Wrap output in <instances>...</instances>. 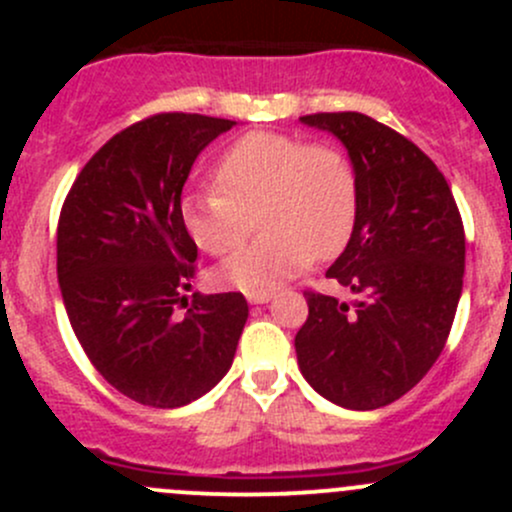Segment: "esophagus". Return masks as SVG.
I'll return each instance as SVG.
<instances>
[{
    "instance_id": "obj_1",
    "label": "esophagus",
    "mask_w": 512,
    "mask_h": 512,
    "mask_svg": "<svg viewBox=\"0 0 512 512\" xmlns=\"http://www.w3.org/2000/svg\"><path fill=\"white\" fill-rule=\"evenodd\" d=\"M272 299V292H262V294H250L247 297V302L250 304H267Z\"/></svg>"
}]
</instances>
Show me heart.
<instances>
[{
    "mask_svg": "<svg viewBox=\"0 0 512 512\" xmlns=\"http://www.w3.org/2000/svg\"><path fill=\"white\" fill-rule=\"evenodd\" d=\"M260 210L267 235L220 267V280L245 294L272 292L307 270L317 255L344 250L359 213L352 163L337 148L252 131L220 156L215 188L190 190L180 200L185 230L210 255L242 245Z\"/></svg>",
    "mask_w": 512,
    "mask_h": 512,
    "instance_id": "obj_1",
    "label": "heart"
}]
</instances>
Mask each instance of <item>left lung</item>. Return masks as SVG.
<instances>
[{"label": "left lung", "instance_id": "1", "mask_svg": "<svg viewBox=\"0 0 512 512\" xmlns=\"http://www.w3.org/2000/svg\"><path fill=\"white\" fill-rule=\"evenodd\" d=\"M299 121L337 136L352 160L359 213L327 277L361 297L307 292L309 317L294 337L299 371L342 409H381L446 347L466 267L461 213L436 163L394 128L356 111Z\"/></svg>", "mask_w": 512, "mask_h": 512}]
</instances>
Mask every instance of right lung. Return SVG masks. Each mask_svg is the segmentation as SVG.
<instances>
[{
	"label": "right lung",
	"mask_w": 512,
	"mask_h": 512,
	"mask_svg": "<svg viewBox=\"0 0 512 512\" xmlns=\"http://www.w3.org/2000/svg\"><path fill=\"white\" fill-rule=\"evenodd\" d=\"M235 121L158 113L79 173L56 230V275L71 329L98 374L128 399L178 409L227 374L247 322L240 292L193 294L198 247L180 218L195 158ZM185 301L183 318L174 307Z\"/></svg>",
	"instance_id": "obj_1"
}]
</instances>
